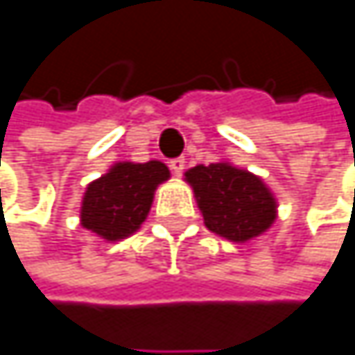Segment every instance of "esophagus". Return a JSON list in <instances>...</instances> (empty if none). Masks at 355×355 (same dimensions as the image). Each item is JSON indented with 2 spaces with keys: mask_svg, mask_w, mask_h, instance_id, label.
Listing matches in <instances>:
<instances>
[{
  "mask_svg": "<svg viewBox=\"0 0 355 355\" xmlns=\"http://www.w3.org/2000/svg\"><path fill=\"white\" fill-rule=\"evenodd\" d=\"M170 170L176 174V176H181L183 174V170H185V159L183 157H174V159H170Z\"/></svg>",
  "mask_w": 355,
  "mask_h": 355,
  "instance_id": "obj_1",
  "label": "esophagus"
}]
</instances>
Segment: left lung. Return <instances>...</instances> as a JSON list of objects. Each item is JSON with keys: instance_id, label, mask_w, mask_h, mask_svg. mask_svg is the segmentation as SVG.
<instances>
[{"instance_id": "8db88e82", "label": "left lung", "mask_w": 355, "mask_h": 355, "mask_svg": "<svg viewBox=\"0 0 355 355\" xmlns=\"http://www.w3.org/2000/svg\"><path fill=\"white\" fill-rule=\"evenodd\" d=\"M210 232L248 242L275 220V198L257 174L227 162L196 166L185 172Z\"/></svg>"}]
</instances>
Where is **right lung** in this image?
Instances as JSON below:
<instances>
[{"mask_svg":"<svg viewBox=\"0 0 355 355\" xmlns=\"http://www.w3.org/2000/svg\"><path fill=\"white\" fill-rule=\"evenodd\" d=\"M170 170L162 162H119L92 181L82 200V227L107 242L132 236L149 214L153 191L168 181Z\"/></svg>","mask_w":355,"mask_h":355,"instance_id":"1","label":"right lung"}]
</instances>
